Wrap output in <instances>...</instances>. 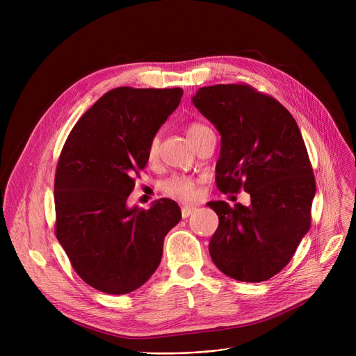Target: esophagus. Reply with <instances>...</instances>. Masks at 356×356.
Returning a JSON list of instances; mask_svg holds the SVG:
<instances>
[{
    "mask_svg": "<svg viewBox=\"0 0 356 356\" xmlns=\"http://www.w3.org/2000/svg\"><path fill=\"white\" fill-rule=\"evenodd\" d=\"M193 211H195L193 207H183L181 208V216L183 218H189L193 213Z\"/></svg>",
    "mask_w": 356,
    "mask_h": 356,
    "instance_id": "esophagus-1",
    "label": "esophagus"
}]
</instances>
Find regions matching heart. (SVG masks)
Listing matches in <instances>:
<instances>
[{"instance_id":"heart-1","label":"heart","mask_w":356,"mask_h":356,"mask_svg":"<svg viewBox=\"0 0 356 356\" xmlns=\"http://www.w3.org/2000/svg\"><path fill=\"white\" fill-rule=\"evenodd\" d=\"M204 129H208L207 125H203L200 122H192L188 125V137L192 141L200 133H203ZM157 154H159V138H153L149 141L147 157L149 161H154L157 159ZM161 189L168 196L180 199V200H192L197 195L196 180L192 179L191 176H184V175H175L172 177H168L167 180L163 181Z\"/></svg>"}]
</instances>
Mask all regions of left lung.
I'll return each mask as SVG.
<instances>
[{
  "mask_svg": "<svg viewBox=\"0 0 356 356\" xmlns=\"http://www.w3.org/2000/svg\"><path fill=\"white\" fill-rule=\"evenodd\" d=\"M192 101L220 134L218 189L251 196L248 207L208 203L219 218L212 261L238 282H266L310 228L316 181L300 129L282 104L244 83L204 86Z\"/></svg>",
  "mask_w": 356,
  "mask_h": 356,
  "instance_id": "8db88e82",
  "label": "left lung"
}]
</instances>
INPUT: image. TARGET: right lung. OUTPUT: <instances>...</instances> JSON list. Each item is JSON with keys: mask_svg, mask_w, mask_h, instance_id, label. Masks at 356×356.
Instances as JSON below:
<instances>
[{"mask_svg": "<svg viewBox=\"0 0 356 356\" xmlns=\"http://www.w3.org/2000/svg\"><path fill=\"white\" fill-rule=\"evenodd\" d=\"M181 95L180 88L112 89L63 145L54 176L56 238L83 282L106 294L141 287L160 264L164 236L181 219L172 199L147 211L127 204L149 141Z\"/></svg>", "mask_w": 356, "mask_h": 356, "instance_id": "add662e5", "label": "right lung"}]
</instances>
